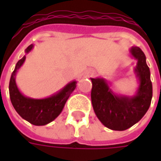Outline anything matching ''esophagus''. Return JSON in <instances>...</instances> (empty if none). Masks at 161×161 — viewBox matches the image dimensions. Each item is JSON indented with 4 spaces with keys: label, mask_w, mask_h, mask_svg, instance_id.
<instances>
[{
    "label": "esophagus",
    "mask_w": 161,
    "mask_h": 161,
    "mask_svg": "<svg viewBox=\"0 0 161 161\" xmlns=\"http://www.w3.org/2000/svg\"><path fill=\"white\" fill-rule=\"evenodd\" d=\"M95 75V70H89L87 71V76L88 77H92Z\"/></svg>",
    "instance_id": "obj_1"
}]
</instances>
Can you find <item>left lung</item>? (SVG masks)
Returning a JSON list of instances; mask_svg holds the SVG:
<instances>
[{
    "label": "left lung",
    "instance_id": "8db88e82",
    "mask_svg": "<svg viewBox=\"0 0 161 161\" xmlns=\"http://www.w3.org/2000/svg\"><path fill=\"white\" fill-rule=\"evenodd\" d=\"M130 53L137 64L135 68L140 81L137 93L133 97L115 95L103 78H91V102L96 115L105 127L123 131L137 123L148 110L153 97L150 70L142 49L132 46Z\"/></svg>",
    "mask_w": 161,
    "mask_h": 161
}]
</instances>
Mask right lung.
Returning a JSON list of instances; mask_svg holds the SVG:
<instances>
[{"label":"right lung","instance_id":"right-lung-1","mask_svg":"<svg viewBox=\"0 0 161 161\" xmlns=\"http://www.w3.org/2000/svg\"><path fill=\"white\" fill-rule=\"evenodd\" d=\"M33 45H30L26 49L28 53L33 49ZM26 59L24 56L16 64L9 82V96L14 108L23 119L36 126H44L53 121L63 110L65 103L76 88L77 81H72L52 97L43 99L26 97L20 93L15 83L17 70L21 67Z\"/></svg>","mask_w":161,"mask_h":161}]
</instances>
